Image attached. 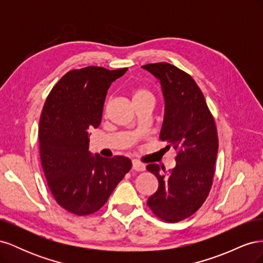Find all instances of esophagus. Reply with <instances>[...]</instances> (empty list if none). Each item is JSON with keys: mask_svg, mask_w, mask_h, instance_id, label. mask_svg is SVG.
<instances>
[{"mask_svg": "<svg viewBox=\"0 0 263 263\" xmlns=\"http://www.w3.org/2000/svg\"><path fill=\"white\" fill-rule=\"evenodd\" d=\"M132 165H133V169H134L135 171H145V169H146V166H145L144 164L139 163V162H137V161H133Z\"/></svg>", "mask_w": 263, "mask_h": 263, "instance_id": "34e87169", "label": "esophagus"}]
</instances>
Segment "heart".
Masks as SVG:
<instances>
[{"instance_id":"heart-1","label":"heart","mask_w":263,"mask_h":263,"mask_svg":"<svg viewBox=\"0 0 263 263\" xmlns=\"http://www.w3.org/2000/svg\"><path fill=\"white\" fill-rule=\"evenodd\" d=\"M153 100V93H151L146 87H137L133 92V102L136 103L139 101Z\"/></svg>"}]
</instances>
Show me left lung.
Returning a JSON list of instances; mask_svg holds the SVG:
<instances>
[{
  "label": "left lung",
  "mask_w": 263,
  "mask_h": 263,
  "mask_svg": "<svg viewBox=\"0 0 263 263\" xmlns=\"http://www.w3.org/2000/svg\"><path fill=\"white\" fill-rule=\"evenodd\" d=\"M161 84L164 116L160 139L178 151L176 166L168 174L151 163L147 170L159 181L148 206L158 217L177 222L194 214L212 186L218 150L217 130L204 95L192 77L170 63L142 66Z\"/></svg>",
  "instance_id": "obj_1"
}]
</instances>
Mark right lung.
I'll return each instance as SVG.
<instances>
[{
    "label": "right lung",
    "mask_w": 263,
    "mask_h": 263,
    "mask_svg": "<svg viewBox=\"0 0 263 263\" xmlns=\"http://www.w3.org/2000/svg\"><path fill=\"white\" fill-rule=\"evenodd\" d=\"M126 71L72 70L46 100L39 122L42 165L54 200L72 214L99 211L132 168L126 157L106 159L89 151L90 129L101 124L108 87Z\"/></svg>",
    "instance_id": "add662e5"
}]
</instances>
